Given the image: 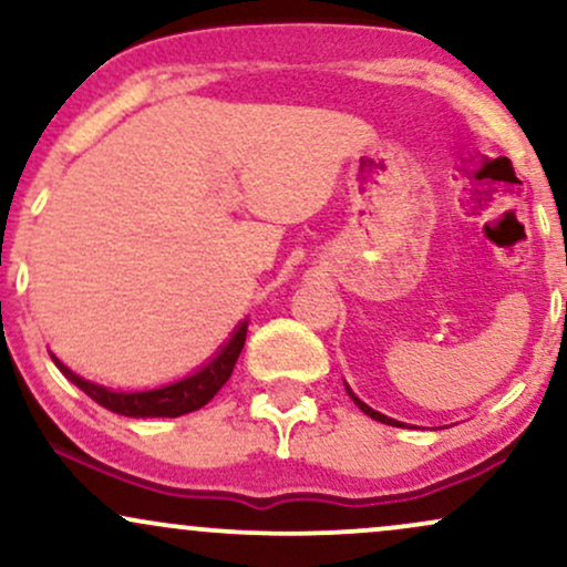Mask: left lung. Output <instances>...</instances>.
Returning a JSON list of instances; mask_svg holds the SVG:
<instances>
[{"instance_id": "1", "label": "left lung", "mask_w": 567, "mask_h": 567, "mask_svg": "<svg viewBox=\"0 0 567 567\" xmlns=\"http://www.w3.org/2000/svg\"><path fill=\"white\" fill-rule=\"evenodd\" d=\"M343 386H347V394L351 396V400H354V405L360 408L362 413H365V415H370V419H373V421H381V424H386V426H408V424H402V421H396V419H389V415H383V413H379V410H373V408H370V405H365V402H362L360 396H357L354 392H351L347 381H343Z\"/></svg>"}]
</instances>
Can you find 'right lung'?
I'll return each instance as SVG.
<instances>
[{
    "mask_svg": "<svg viewBox=\"0 0 567 567\" xmlns=\"http://www.w3.org/2000/svg\"><path fill=\"white\" fill-rule=\"evenodd\" d=\"M245 338L247 320L239 322L237 328H234L229 341H226L205 365L194 370L192 375H184V379L165 383V386L157 389H141V392L101 386V383L76 375L74 370L63 365L55 354L50 357H53L58 370H61L76 389H82L90 400H95L97 405L112 410L116 415H127V419H178V415L205 408L207 402L218 394V389L229 381L231 370L237 365L239 351L245 347Z\"/></svg>",
    "mask_w": 567,
    "mask_h": 567,
    "instance_id": "add662e5",
    "label": "right lung"
}]
</instances>
